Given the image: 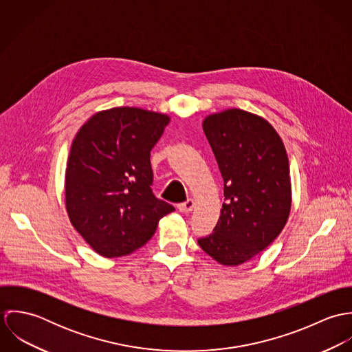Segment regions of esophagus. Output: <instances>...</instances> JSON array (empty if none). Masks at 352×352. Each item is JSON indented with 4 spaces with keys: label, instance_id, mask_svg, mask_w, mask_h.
<instances>
[{
    "label": "esophagus",
    "instance_id": "1",
    "mask_svg": "<svg viewBox=\"0 0 352 352\" xmlns=\"http://www.w3.org/2000/svg\"><path fill=\"white\" fill-rule=\"evenodd\" d=\"M194 206H195L194 199H187L184 203H180V204H179V210H180L182 212H190V211H192Z\"/></svg>",
    "mask_w": 352,
    "mask_h": 352
}]
</instances>
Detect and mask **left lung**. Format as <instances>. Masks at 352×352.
<instances>
[{
  "label": "left lung",
  "mask_w": 352,
  "mask_h": 352,
  "mask_svg": "<svg viewBox=\"0 0 352 352\" xmlns=\"http://www.w3.org/2000/svg\"><path fill=\"white\" fill-rule=\"evenodd\" d=\"M203 131L223 179L226 203L212 233L198 244L219 264L240 265L265 250L289 219L287 153L264 118L240 108L206 116Z\"/></svg>",
  "instance_id": "left-lung-1"
}]
</instances>
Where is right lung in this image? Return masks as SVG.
<instances>
[{
  "label": "right lung",
  "instance_id": "obj_1",
  "mask_svg": "<svg viewBox=\"0 0 352 352\" xmlns=\"http://www.w3.org/2000/svg\"><path fill=\"white\" fill-rule=\"evenodd\" d=\"M170 118L116 107L89 118L73 140L65 175L66 211L74 229L104 257L144 247L175 207L151 191V151Z\"/></svg>",
  "mask_w": 352,
  "mask_h": 352
}]
</instances>
